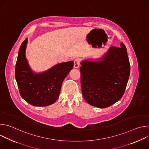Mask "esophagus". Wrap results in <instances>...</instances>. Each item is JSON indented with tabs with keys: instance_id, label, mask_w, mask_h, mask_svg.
Returning <instances> with one entry per match:
<instances>
[{
	"instance_id": "34e87169",
	"label": "esophagus",
	"mask_w": 149,
	"mask_h": 149,
	"mask_svg": "<svg viewBox=\"0 0 149 149\" xmlns=\"http://www.w3.org/2000/svg\"><path fill=\"white\" fill-rule=\"evenodd\" d=\"M79 60L78 59H76L74 61V67L75 68H79Z\"/></svg>"
}]
</instances>
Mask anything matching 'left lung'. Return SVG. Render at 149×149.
I'll return each mask as SVG.
<instances>
[{
    "label": "left lung",
    "mask_w": 149,
    "mask_h": 149,
    "mask_svg": "<svg viewBox=\"0 0 149 149\" xmlns=\"http://www.w3.org/2000/svg\"><path fill=\"white\" fill-rule=\"evenodd\" d=\"M81 84L84 98L98 108H107L123 97L128 82L130 66L127 49L111 47L96 61L80 62Z\"/></svg>",
    "instance_id": "left-lung-1"
}]
</instances>
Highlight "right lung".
I'll use <instances>...</instances> for the list:
<instances>
[{
    "mask_svg": "<svg viewBox=\"0 0 149 149\" xmlns=\"http://www.w3.org/2000/svg\"><path fill=\"white\" fill-rule=\"evenodd\" d=\"M28 38L21 44L15 67L19 93L31 105L44 107L54 104L59 97L62 84L74 66L73 61L62 62L49 70L36 73L26 58Z\"/></svg>",
    "mask_w": 149,
    "mask_h": 149,
    "instance_id": "right-lung-1",
    "label": "right lung"
}]
</instances>
